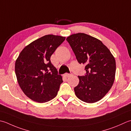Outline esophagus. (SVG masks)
I'll list each match as a JSON object with an SVG mask.
<instances>
[{"label": "esophagus", "instance_id": "esophagus-1", "mask_svg": "<svg viewBox=\"0 0 131 131\" xmlns=\"http://www.w3.org/2000/svg\"><path fill=\"white\" fill-rule=\"evenodd\" d=\"M71 75H72V74H68V73H66V74H64V77H66V78H68V77H70Z\"/></svg>", "mask_w": 131, "mask_h": 131}]
</instances>
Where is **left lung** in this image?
<instances>
[{"instance_id":"left-lung-1","label":"left lung","mask_w":131,"mask_h":131,"mask_svg":"<svg viewBox=\"0 0 131 131\" xmlns=\"http://www.w3.org/2000/svg\"><path fill=\"white\" fill-rule=\"evenodd\" d=\"M66 40L78 62L86 65V75L78 76L74 92L79 99L93 103L102 99L112 88L116 73L114 56L101 40L83 33L71 35Z\"/></svg>"}]
</instances>
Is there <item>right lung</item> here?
Segmentation results:
<instances>
[{
	"mask_svg": "<svg viewBox=\"0 0 131 131\" xmlns=\"http://www.w3.org/2000/svg\"><path fill=\"white\" fill-rule=\"evenodd\" d=\"M65 37L48 35L27 45L15 62V73L23 93L33 101L45 103L55 98L62 77L50 62V57Z\"/></svg>",
	"mask_w": 131,
	"mask_h": 131,
	"instance_id": "right-lung-1",
	"label": "right lung"
}]
</instances>
